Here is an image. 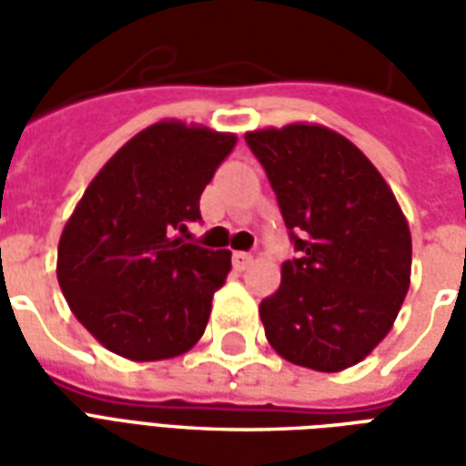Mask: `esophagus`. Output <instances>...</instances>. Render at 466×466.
Segmentation results:
<instances>
[{
  "label": "esophagus",
  "mask_w": 466,
  "mask_h": 466,
  "mask_svg": "<svg viewBox=\"0 0 466 466\" xmlns=\"http://www.w3.org/2000/svg\"><path fill=\"white\" fill-rule=\"evenodd\" d=\"M252 259L254 257L249 252H234V257H232L234 269H239V272H242V269H247V267L252 264Z\"/></svg>",
  "instance_id": "obj_1"
}]
</instances>
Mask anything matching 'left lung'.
Instances as JSON below:
<instances>
[{"mask_svg":"<svg viewBox=\"0 0 466 466\" xmlns=\"http://www.w3.org/2000/svg\"><path fill=\"white\" fill-rule=\"evenodd\" d=\"M244 139L299 252L259 304L267 342L307 370H350L390 334L407 297V217L360 147L324 124L264 127Z\"/></svg>","mask_w":466,"mask_h":466,"instance_id":"left-lung-1","label":"left lung"}]
</instances>
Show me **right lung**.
<instances>
[{
  "label": "right lung",
  "mask_w": 466,
  "mask_h": 466,
  "mask_svg": "<svg viewBox=\"0 0 466 466\" xmlns=\"http://www.w3.org/2000/svg\"><path fill=\"white\" fill-rule=\"evenodd\" d=\"M237 134L162 119L134 134L96 172L66 219L56 279L96 342L124 360H174L202 339L229 249L179 234Z\"/></svg>",
  "instance_id": "obj_1"
}]
</instances>
